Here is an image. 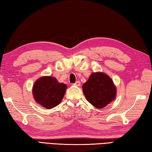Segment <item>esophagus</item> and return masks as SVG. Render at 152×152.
Returning <instances> with one entry per match:
<instances>
[{"label":"esophagus","mask_w":152,"mask_h":152,"mask_svg":"<svg viewBox=\"0 0 152 152\" xmlns=\"http://www.w3.org/2000/svg\"><path fill=\"white\" fill-rule=\"evenodd\" d=\"M74 84V85L77 86H80V82L78 80V81H76Z\"/></svg>","instance_id":"34e87169"}]
</instances>
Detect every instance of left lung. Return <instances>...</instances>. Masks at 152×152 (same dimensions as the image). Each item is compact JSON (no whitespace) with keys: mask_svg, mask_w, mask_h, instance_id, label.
<instances>
[{"mask_svg":"<svg viewBox=\"0 0 152 152\" xmlns=\"http://www.w3.org/2000/svg\"><path fill=\"white\" fill-rule=\"evenodd\" d=\"M82 89L87 101L98 109L106 107L116 96V87L111 78L101 72L92 73Z\"/></svg>","mask_w":152,"mask_h":152,"instance_id":"obj_1","label":"left lung"}]
</instances>
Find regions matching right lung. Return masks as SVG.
Wrapping results in <instances>:
<instances>
[{
  "label": "right lung",
  "mask_w": 152,
  "mask_h": 152,
  "mask_svg": "<svg viewBox=\"0 0 152 152\" xmlns=\"http://www.w3.org/2000/svg\"><path fill=\"white\" fill-rule=\"evenodd\" d=\"M67 86L59 83L55 78L44 76L38 79L33 87L35 101L46 109H51L60 103Z\"/></svg>",
  "instance_id": "obj_1"
}]
</instances>
